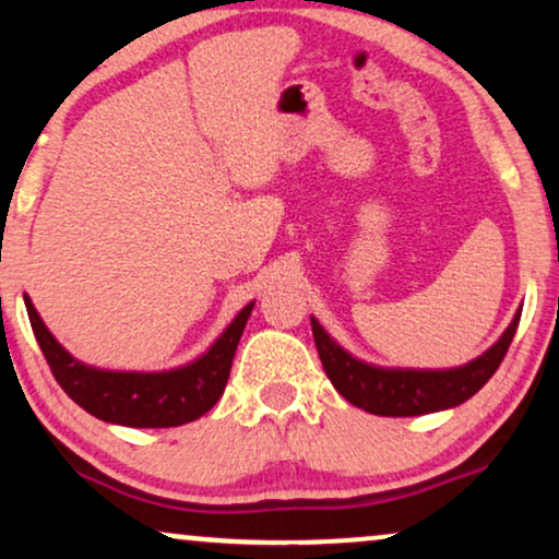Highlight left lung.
<instances>
[{
    "instance_id": "left-lung-1",
    "label": "left lung",
    "mask_w": 559,
    "mask_h": 559,
    "mask_svg": "<svg viewBox=\"0 0 559 559\" xmlns=\"http://www.w3.org/2000/svg\"><path fill=\"white\" fill-rule=\"evenodd\" d=\"M521 309L513 314L503 335L490 345L483 356L454 369H390V366L366 364L350 356L341 343L332 341L330 332L312 317V335L320 353L322 369L328 373L337 392L350 405L366 413L384 415V418H409V415L438 413L467 402L477 394L498 371L508 353L515 328H519Z\"/></svg>"
}]
</instances>
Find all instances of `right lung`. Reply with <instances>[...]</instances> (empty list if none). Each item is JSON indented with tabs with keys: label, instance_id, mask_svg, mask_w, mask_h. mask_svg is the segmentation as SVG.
<instances>
[{
	"label": "right lung",
	"instance_id": "1",
	"mask_svg": "<svg viewBox=\"0 0 559 559\" xmlns=\"http://www.w3.org/2000/svg\"><path fill=\"white\" fill-rule=\"evenodd\" d=\"M23 299L35 341L61 390L95 418L129 428H173L206 415L224 394L237 343L255 307L250 301L239 309L211 348L190 364L167 371H112L74 358L40 320L31 296L25 294Z\"/></svg>",
	"mask_w": 559,
	"mask_h": 559
}]
</instances>
